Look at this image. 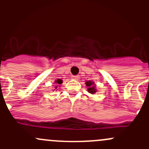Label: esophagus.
I'll use <instances>...</instances> for the list:
<instances>
[{
	"mask_svg": "<svg viewBox=\"0 0 149 149\" xmlns=\"http://www.w3.org/2000/svg\"><path fill=\"white\" fill-rule=\"evenodd\" d=\"M72 79H75V80H79V76H72Z\"/></svg>",
	"mask_w": 149,
	"mask_h": 149,
	"instance_id": "obj_1",
	"label": "esophagus"
}]
</instances>
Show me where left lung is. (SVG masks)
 <instances>
[{
    "mask_svg": "<svg viewBox=\"0 0 149 149\" xmlns=\"http://www.w3.org/2000/svg\"><path fill=\"white\" fill-rule=\"evenodd\" d=\"M86 85L88 87L87 90H88V93L90 94H95L97 92V88H96L95 84L94 83V81H87L86 82Z\"/></svg>",
    "mask_w": 149,
    "mask_h": 149,
    "instance_id": "1",
    "label": "left lung"
}]
</instances>
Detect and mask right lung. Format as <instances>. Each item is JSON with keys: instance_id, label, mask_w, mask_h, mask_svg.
<instances>
[{"instance_id": "1", "label": "right lung", "mask_w": 149, "mask_h": 149, "mask_svg": "<svg viewBox=\"0 0 149 149\" xmlns=\"http://www.w3.org/2000/svg\"><path fill=\"white\" fill-rule=\"evenodd\" d=\"M55 84H56V86H55V89H56V88H58V86L59 85V84H61L63 83V81L61 80V79H57V80L55 81Z\"/></svg>"}]
</instances>
